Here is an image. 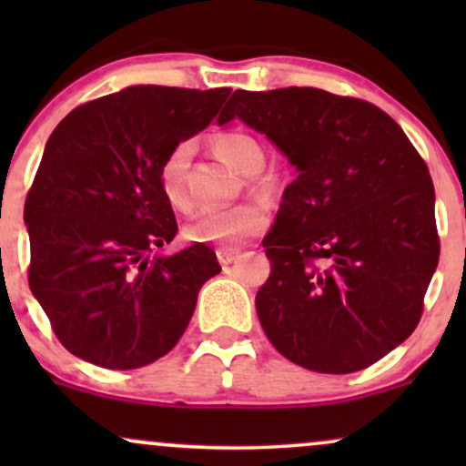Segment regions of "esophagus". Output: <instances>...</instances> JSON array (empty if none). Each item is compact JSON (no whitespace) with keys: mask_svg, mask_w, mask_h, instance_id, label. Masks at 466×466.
<instances>
[{"mask_svg":"<svg viewBox=\"0 0 466 466\" xmlns=\"http://www.w3.org/2000/svg\"><path fill=\"white\" fill-rule=\"evenodd\" d=\"M238 256H240L238 249H226V248L217 249V258L221 265H232Z\"/></svg>","mask_w":466,"mask_h":466,"instance_id":"obj_1","label":"esophagus"}]
</instances>
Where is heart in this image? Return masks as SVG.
Masks as SVG:
<instances>
[{"label":"heart","mask_w":466,"mask_h":466,"mask_svg":"<svg viewBox=\"0 0 466 466\" xmlns=\"http://www.w3.org/2000/svg\"><path fill=\"white\" fill-rule=\"evenodd\" d=\"M215 151L229 166L249 175L251 186L260 192L276 188L274 175L263 173L265 147L263 142L248 131H221L215 137ZM192 147L188 142H179L170 148L162 166H159V188L164 199L179 212H188L192 197L186 184ZM269 223L267 210L254 201H240L223 208H208L195 221L186 226V238L192 243H210L232 249L251 237H258Z\"/></svg>","instance_id":"obj_1"}]
</instances>
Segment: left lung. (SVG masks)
Masks as SVG:
<instances>
[{
	"label": "left lung",
	"instance_id": "obj_1",
	"mask_svg": "<svg viewBox=\"0 0 466 466\" xmlns=\"http://www.w3.org/2000/svg\"><path fill=\"white\" fill-rule=\"evenodd\" d=\"M234 117L298 170L263 240L267 339L313 372L372 366L414 333L441 256L430 168L386 111L350 96L237 89L218 125Z\"/></svg>",
	"mask_w": 466,
	"mask_h": 466
}]
</instances>
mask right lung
<instances>
[{
  "instance_id": "add662e5",
  "label": "right lung",
  "mask_w": 466,
  "mask_h": 466,
  "mask_svg": "<svg viewBox=\"0 0 466 466\" xmlns=\"http://www.w3.org/2000/svg\"><path fill=\"white\" fill-rule=\"evenodd\" d=\"M229 92L133 85L76 106L52 131L24 208L28 282L72 355L133 370L184 335L221 267L203 243L151 256L177 234L159 166Z\"/></svg>"
}]
</instances>
